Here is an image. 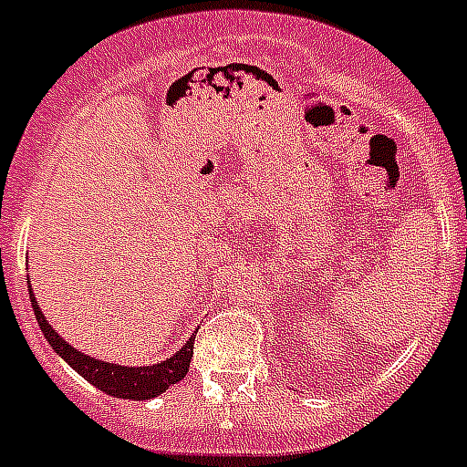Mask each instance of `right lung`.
Returning <instances> with one entry per match:
<instances>
[{
  "label": "right lung",
  "instance_id": "right-lung-1",
  "mask_svg": "<svg viewBox=\"0 0 467 467\" xmlns=\"http://www.w3.org/2000/svg\"><path fill=\"white\" fill-rule=\"evenodd\" d=\"M27 287H30V285H27ZM30 301H33V311L35 318H37V325H40V330L45 332V339L52 344L54 351H57L76 373H80L82 378L88 379L89 385H94L101 391H107L109 397L132 399V401L154 399L159 397V394H163L171 385L180 382V379L187 375V370H190V360L192 354H194V337L197 335H192L190 342L180 348L178 354H173L166 360H161V363H154V366H116V363H107V360L85 356L82 351H78V348H73L70 344H66V339H61L52 325L47 323L45 313L40 311L37 301H35L33 289H30Z\"/></svg>",
  "mask_w": 467,
  "mask_h": 467
}]
</instances>
